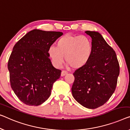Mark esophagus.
<instances>
[{"instance_id": "esophagus-1", "label": "esophagus", "mask_w": 130, "mask_h": 130, "mask_svg": "<svg viewBox=\"0 0 130 130\" xmlns=\"http://www.w3.org/2000/svg\"><path fill=\"white\" fill-rule=\"evenodd\" d=\"M68 73V72L67 71H62L61 72V76H64L65 75H66Z\"/></svg>"}]
</instances>
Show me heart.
<instances>
[{
    "mask_svg": "<svg viewBox=\"0 0 130 130\" xmlns=\"http://www.w3.org/2000/svg\"><path fill=\"white\" fill-rule=\"evenodd\" d=\"M93 46L90 38L86 36L66 34L58 40L57 47L50 46L48 55L53 64L61 67L63 59L68 67L74 69L84 67L92 58Z\"/></svg>",
    "mask_w": 130,
    "mask_h": 130,
    "instance_id": "obj_1",
    "label": "heart"
}]
</instances>
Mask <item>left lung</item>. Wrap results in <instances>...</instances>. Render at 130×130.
I'll use <instances>...</instances> for the list:
<instances>
[{"instance_id":"8db88e82","label":"left lung","mask_w":130,"mask_h":130,"mask_svg":"<svg viewBox=\"0 0 130 130\" xmlns=\"http://www.w3.org/2000/svg\"><path fill=\"white\" fill-rule=\"evenodd\" d=\"M92 38L93 53L84 67L73 73V98L85 107L94 109L105 103L115 92L120 73L115 51L98 31H86Z\"/></svg>"}]
</instances>
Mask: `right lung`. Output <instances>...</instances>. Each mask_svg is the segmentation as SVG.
Returning a JSON list of instances; mask_svg holds the SVG:
<instances>
[{
    "label": "right lung",
    "instance_id": "1",
    "mask_svg": "<svg viewBox=\"0 0 130 130\" xmlns=\"http://www.w3.org/2000/svg\"><path fill=\"white\" fill-rule=\"evenodd\" d=\"M63 33L34 29L17 42L10 56L11 87L24 104L38 106L49 98L61 71L55 68L48 50Z\"/></svg>",
    "mask_w": 130,
    "mask_h": 130
}]
</instances>
